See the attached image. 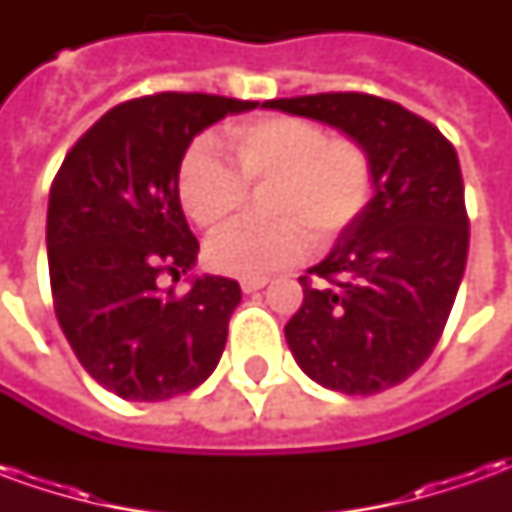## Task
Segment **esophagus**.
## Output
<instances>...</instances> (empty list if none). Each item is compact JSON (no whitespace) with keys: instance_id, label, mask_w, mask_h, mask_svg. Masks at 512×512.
I'll use <instances>...</instances> for the list:
<instances>
[{"instance_id":"esophagus-1","label":"esophagus","mask_w":512,"mask_h":512,"mask_svg":"<svg viewBox=\"0 0 512 512\" xmlns=\"http://www.w3.org/2000/svg\"><path fill=\"white\" fill-rule=\"evenodd\" d=\"M268 285V279H241V290L244 293H255V290H263Z\"/></svg>"}]
</instances>
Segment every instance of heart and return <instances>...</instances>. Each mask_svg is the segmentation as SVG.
I'll use <instances>...</instances> for the list:
<instances>
[{
    "label": "heart",
    "instance_id": "1",
    "mask_svg": "<svg viewBox=\"0 0 512 512\" xmlns=\"http://www.w3.org/2000/svg\"><path fill=\"white\" fill-rule=\"evenodd\" d=\"M235 169L208 150L183 158L178 194L200 227L230 219L246 200V186L266 194L268 224L235 222L213 233L205 257L230 277L263 279L332 241L354 222L370 197V158L354 139L332 136L304 117H263L230 131Z\"/></svg>",
    "mask_w": 512,
    "mask_h": 512
}]
</instances>
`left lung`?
<instances>
[{"label":"left lung","mask_w":512,"mask_h":512,"mask_svg":"<svg viewBox=\"0 0 512 512\" xmlns=\"http://www.w3.org/2000/svg\"><path fill=\"white\" fill-rule=\"evenodd\" d=\"M266 109L343 131L370 158L373 197L337 244L299 277L304 301L285 326L315 384L376 395L433 354L461 288L469 219L455 147L400 104L365 93L274 98Z\"/></svg>","instance_id":"8db88e82"}]
</instances>
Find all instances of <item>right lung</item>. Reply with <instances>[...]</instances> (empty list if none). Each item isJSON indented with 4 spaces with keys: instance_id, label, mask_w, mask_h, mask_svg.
I'll use <instances>...</instances> for the list:
<instances>
[{
    "instance_id": "right-lung-1",
    "label": "right lung",
    "mask_w": 512,
    "mask_h": 512,
    "mask_svg": "<svg viewBox=\"0 0 512 512\" xmlns=\"http://www.w3.org/2000/svg\"><path fill=\"white\" fill-rule=\"evenodd\" d=\"M202 93H158L109 109L54 178L46 252L54 312L73 354L123 400L158 403L211 376L241 301L235 279L194 274L175 296L158 277L197 266L178 194L191 139L255 109Z\"/></svg>"
}]
</instances>
